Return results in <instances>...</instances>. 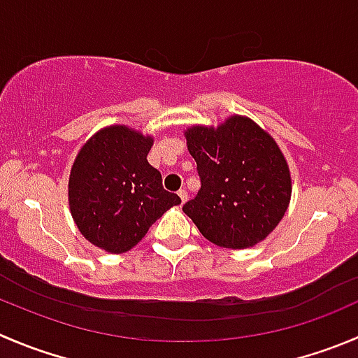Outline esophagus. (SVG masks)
Wrapping results in <instances>:
<instances>
[{
	"label": "esophagus",
	"instance_id": "obj_1",
	"mask_svg": "<svg viewBox=\"0 0 358 358\" xmlns=\"http://www.w3.org/2000/svg\"><path fill=\"white\" fill-rule=\"evenodd\" d=\"M178 197H180V201H182V204H183L187 201V197H189V194H187V190H180Z\"/></svg>",
	"mask_w": 358,
	"mask_h": 358
}]
</instances>
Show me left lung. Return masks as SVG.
Listing matches in <instances>:
<instances>
[{
  "instance_id": "left-lung-1",
  "label": "left lung",
  "mask_w": 358,
  "mask_h": 358,
  "mask_svg": "<svg viewBox=\"0 0 358 358\" xmlns=\"http://www.w3.org/2000/svg\"><path fill=\"white\" fill-rule=\"evenodd\" d=\"M187 148L197 162L201 190L183 213L208 241L243 250L264 241L285 215L292 196L282 148L250 117L218 126L187 127Z\"/></svg>"
}]
</instances>
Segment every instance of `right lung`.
Wrapping results in <instances>:
<instances>
[{"label":"right lung","instance_id":"right-lung-1","mask_svg":"<svg viewBox=\"0 0 358 358\" xmlns=\"http://www.w3.org/2000/svg\"><path fill=\"white\" fill-rule=\"evenodd\" d=\"M154 136L115 124L92 134L69 171V211L83 238L108 253L136 246L150 225L182 201L162 189L147 155Z\"/></svg>","mask_w":358,"mask_h":358}]
</instances>
